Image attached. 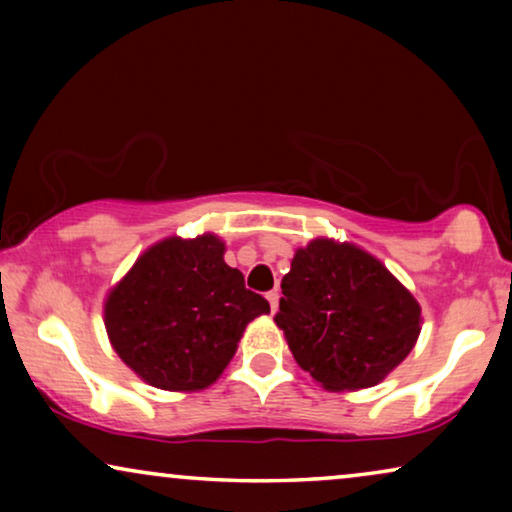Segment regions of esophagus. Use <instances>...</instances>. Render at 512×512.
<instances>
[{"mask_svg": "<svg viewBox=\"0 0 512 512\" xmlns=\"http://www.w3.org/2000/svg\"><path fill=\"white\" fill-rule=\"evenodd\" d=\"M265 298H268L270 310H272V314H275V312H277V305H279V293H277V289H275V291H270L268 296H265Z\"/></svg>", "mask_w": 512, "mask_h": 512, "instance_id": "34e87169", "label": "esophagus"}]
</instances>
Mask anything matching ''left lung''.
Listing matches in <instances>:
<instances>
[{
  "label": "left lung",
  "mask_w": 512,
  "mask_h": 512,
  "mask_svg": "<svg viewBox=\"0 0 512 512\" xmlns=\"http://www.w3.org/2000/svg\"><path fill=\"white\" fill-rule=\"evenodd\" d=\"M275 324L293 359L328 391L380 384L412 352L422 307L380 258L317 237L296 249Z\"/></svg>",
  "instance_id": "obj_1"
}]
</instances>
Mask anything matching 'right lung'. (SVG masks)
Instances as JSON below:
<instances>
[{
    "instance_id": "right-lung-1",
    "label": "right lung",
    "mask_w": 512,
    "mask_h": 512,
    "mask_svg": "<svg viewBox=\"0 0 512 512\" xmlns=\"http://www.w3.org/2000/svg\"><path fill=\"white\" fill-rule=\"evenodd\" d=\"M214 233L151 244L104 300V328L139 380L165 391H200L219 380L244 328L270 312L223 261Z\"/></svg>"
}]
</instances>
